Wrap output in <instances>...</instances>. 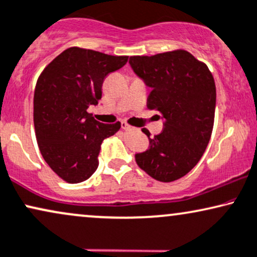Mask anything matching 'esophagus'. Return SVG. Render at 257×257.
<instances>
[{"label": "esophagus", "mask_w": 257, "mask_h": 257, "mask_svg": "<svg viewBox=\"0 0 257 257\" xmlns=\"http://www.w3.org/2000/svg\"><path fill=\"white\" fill-rule=\"evenodd\" d=\"M121 126L123 129H125V131H129V129H132V126L129 125L126 122H121Z\"/></svg>", "instance_id": "obj_1"}]
</instances>
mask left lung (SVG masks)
Here are the masks:
<instances>
[{
	"label": "left lung",
	"instance_id": "obj_1",
	"mask_svg": "<svg viewBox=\"0 0 257 257\" xmlns=\"http://www.w3.org/2000/svg\"><path fill=\"white\" fill-rule=\"evenodd\" d=\"M132 69L152 89L147 108L160 111L164 131L149 138V148L135 154L136 164L162 183L180 179L198 164L215 121L216 85L205 64L190 52L134 56Z\"/></svg>",
	"mask_w": 257,
	"mask_h": 257
}]
</instances>
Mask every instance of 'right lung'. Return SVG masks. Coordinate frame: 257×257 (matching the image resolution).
I'll list each match as a JSON object with an SVG mask.
<instances>
[{"label":"right lung","mask_w":257,"mask_h":257,"mask_svg":"<svg viewBox=\"0 0 257 257\" xmlns=\"http://www.w3.org/2000/svg\"><path fill=\"white\" fill-rule=\"evenodd\" d=\"M126 61V56L70 47L39 77L34 91L38 146L48 166L66 183L89 179L98 167L103 140L121 128L119 122L96 121L87 108L98 104L105 77Z\"/></svg>","instance_id":"1"}]
</instances>
